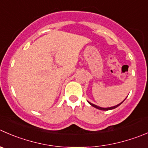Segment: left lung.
Segmentation results:
<instances>
[{"instance_id": "1", "label": "left lung", "mask_w": 148, "mask_h": 148, "mask_svg": "<svg viewBox=\"0 0 148 148\" xmlns=\"http://www.w3.org/2000/svg\"><path fill=\"white\" fill-rule=\"evenodd\" d=\"M124 101H123V102H124ZM123 102H121V103H119V104L116 105V106H113V107H110V108H101V107H99V106H96V105H95V104H92V103H90V102H88V103H90V104L92 106H93V107H95V108H96L99 109V110H111V109H114V108H117V107H118L119 106H120V105H121V103H123Z\"/></svg>"}]
</instances>
